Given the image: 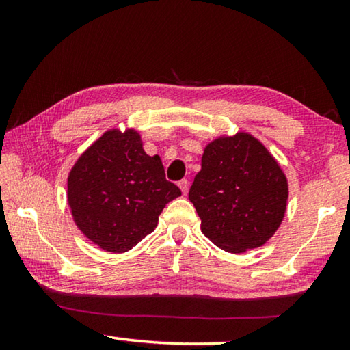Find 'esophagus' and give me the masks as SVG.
Here are the masks:
<instances>
[{
  "mask_svg": "<svg viewBox=\"0 0 350 350\" xmlns=\"http://www.w3.org/2000/svg\"><path fill=\"white\" fill-rule=\"evenodd\" d=\"M179 188L182 189V193H183V194H187V193H188V189H189V183H188V180H187V179H182V180L179 182Z\"/></svg>",
  "mask_w": 350,
  "mask_h": 350,
  "instance_id": "34e87169",
  "label": "esophagus"
}]
</instances>
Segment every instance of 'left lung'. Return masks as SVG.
Wrapping results in <instances>:
<instances>
[{
    "label": "left lung",
    "instance_id": "8db88e82",
    "mask_svg": "<svg viewBox=\"0 0 350 350\" xmlns=\"http://www.w3.org/2000/svg\"><path fill=\"white\" fill-rule=\"evenodd\" d=\"M287 198L286 174L247 133L205 146L202 168L188 193L202 233L230 253L264 245L282 222Z\"/></svg>",
    "mask_w": 350,
    "mask_h": 350
}]
</instances>
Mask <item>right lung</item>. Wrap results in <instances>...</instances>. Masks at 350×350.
<instances>
[{
    "mask_svg": "<svg viewBox=\"0 0 350 350\" xmlns=\"http://www.w3.org/2000/svg\"><path fill=\"white\" fill-rule=\"evenodd\" d=\"M180 194L165 179L161 157L148 156L134 129L106 131L68 177V204L77 227L111 253L131 250L154 232L165 205Z\"/></svg>",
    "mask_w": 350,
    "mask_h": 350,
    "instance_id": "right-lung-1",
    "label": "right lung"
}]
</instances>
